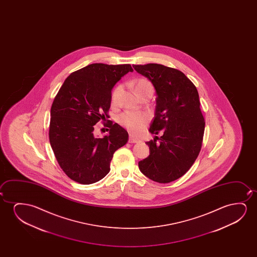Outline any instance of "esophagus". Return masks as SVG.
Here are the masks:
<instances>
[{
  "label": "esophagus",
  "instance_id": "esophagus-1",
  "mask_svg": "<svg viewBox=\"0 0 257 257\" xmlns=\"http://www.w3.org/2000/svg\"><path fill=\"white\" fill-rule=\"evenodd\" d=\"M138 142H140L139 139L134 137L133 135L129 136V143H138Z\"/></svg>",
  "mask_w": 257,
  "mask_h": 257
}]
</instances>
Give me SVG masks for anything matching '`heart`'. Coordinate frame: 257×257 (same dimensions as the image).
<instances>
[{
  "instance_id": "heart-1",
  "label": "heart",
  "mask_w": 257,
  "mask_h": 257,
  "mask_svg": "<svg viewBox=\"0 0 257 257\" xmlns=\"http://www.w3.org/2000/svg\"><path fill=\"white\" fill-rule=\"evenodd\" d=\"M134 87L140 98L143 96H147V95L152 96L154 93V87H153L151 81L146 78L137 79L134 82ZM121 88H122L121 86L118 85L113 89L112 94H111V103L113 105H115L117 102ZM149 120H150V117L145 113L132 112V111L123 113L122 115H120L119 118H118L120 124L125 127L126 129L130 131L131 133L135 134H140L144 130L145 127L147 126Z\"/></svg>"
}]
</instances>
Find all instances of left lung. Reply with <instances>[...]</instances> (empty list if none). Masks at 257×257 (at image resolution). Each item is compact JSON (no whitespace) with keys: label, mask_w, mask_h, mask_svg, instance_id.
Here are the masks:
<instances>
[{"label":"left lung","mask_w":257,"mask_h":257,"mask_svg":"<svg viewBox=\"0 0 257 257\" xmlns=\"http://www.w3.org/2000/svg\"><path fill=\"white\" fill-rule=\"evenodd\" d=\"M133 67L155 87V116L149 132L162 134L146 142L150 155L139 162V168L149 179L171 183L191 168L202 148L205 122L198 92L193 82L176 68L155 63Z\"/></svg>","instance_id":"1"}]
</instances>
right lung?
<instances>
[{
  "label": "right lung",
  "instance_id": "1",
  "mask_svg": "<svg viewBox=\"0 0 257 257\" xmlns=\"http://www.w3.org/2000/svg\"><path fill=\"white\" fill-rule=\"evenodd\" d=\"M134 69L130 64H90L64 81L51 108L49 141L57 162L70 179L91 184L109 172L113 154L128 141V133L109 121V135L96 138L95 123L109 117L111 89Z\"/></svg>",
  "mask_w": 257,
  "mask_h": 257
}]
</instances>
